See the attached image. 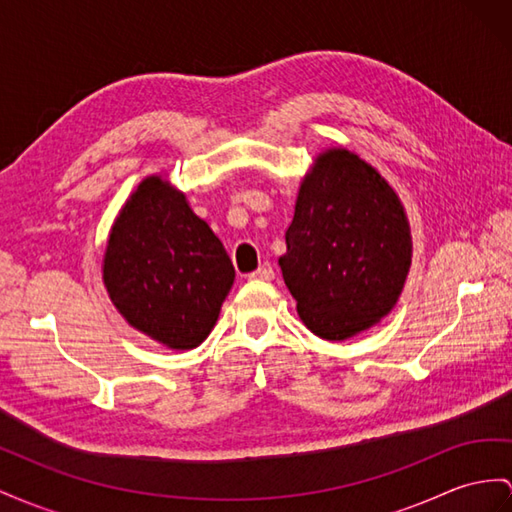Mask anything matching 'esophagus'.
Wrapping results in <instances>:
<instances>
[{
	"instance_id": "34e87169",
	"label": "esophagus",
	"mask_w": 512,
	"mask_h": 512,
	"mask_svg": "<svg viewBox=\"0 0 512 512\" xmlns=\"http://www.w3.org/2000/svg\"><path fill=\"white\" fill-rule=\"evenodd\" d=\"M248 279H259V281H272L274 279V270L270 264H261L255 272L248 274Z\"/></svg>"
}]
</instances>
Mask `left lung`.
<instances>
[{
	"instance_id": "1",
	"label": "left lung",
	"mask_w": 512,
	"mask_h": 512,
	"mask_svg": "<svg viewBox=\"0 0 512 512\" xmlns=\"http://www.w3.org/2000/svg\"><path fill=\"white\" fill-rule=\"evenodd\" d=\"M285 244L279 266L298 316L329 342H344L389 316L413 257L400 196L346 147L316 155L300 181Z\"/></svg>"
}]
</instances>
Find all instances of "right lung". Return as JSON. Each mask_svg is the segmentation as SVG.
<instances>
[{
  "mask_svg": "<svg viewBox=\"0 0 512 512\" xmlns=\"http://www.w3.org/2000/svg\"><path fill=\"white\" fill-rule=\"evenodd\" d=\"M101 272L131 329L170 350L205 342L235 279L225 246L166 175L144 177L129 194Z\"/></svg>",
  "mask_w": 512,
  "mask_h": 512,
  "instance_id": "1",
  "label": "right lung"
}]
</instances>
